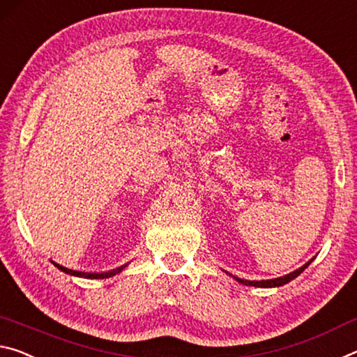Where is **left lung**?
Listing matches in <instances>:
<instances>
[{
  "mask_svg": "<svg viewBox=\"0 0 357 357\" xmlns=\"http://www.w3.org/2000/svg\"><path fill=\"white\" fill-rule=\"evenodd\" d=\"M313 259H314V258H312L310 261L305 262V264L297 268V271L288 273V275H283V277H278V278H272V280H259V282H258V280H243V278L234 277V275H231L229 272H226V273H227V275H231L234 280H236V282L242 283V284H245V286H255V288H278V286H283V284H286V283H289L291 280H294L296 277H299L301 273H302L303 271H305V268H307L308 266L312 264Z\"/></svg>",
  "mask_w": 357,
  "mask_h": 357,
  "instance_id": "obj_1",
  "label": "left lung"
}]
</instances>
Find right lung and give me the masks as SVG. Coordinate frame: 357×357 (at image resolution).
<instances>
[{"label":"right lung","instance_id":"add662e5","mask_svg":"<svg viewBox=\"0 0 357 357\" xmlns=\"http://www.w3.org/2000/svg\"><path fill=\"white\" fill-rule=\"evenodd\" d=\"M50 262H52V264H54L55 267L60 268L61 272H64V273H69V275H74V277H82V278H110V277L116 275V273H120V272L123 271V268L128 266V264H125V266H120V267L112 268V271H107V272H85V271H75V268L64 267V266L58 264V262L52 261V259H50Z\"/></svg>","mask_w":357,"mask_h":357}]
</instances>
